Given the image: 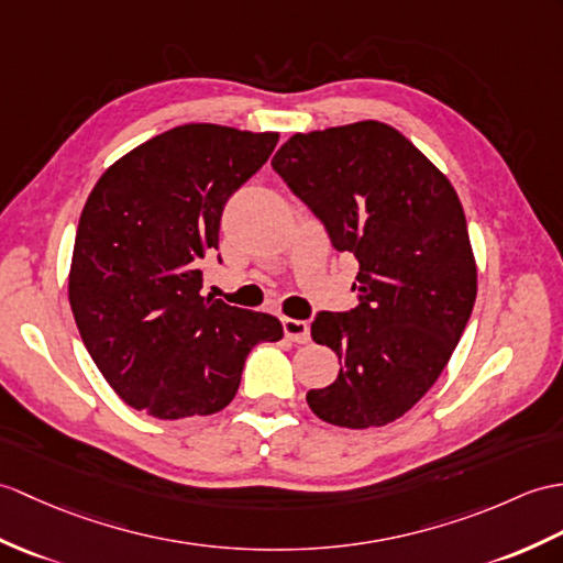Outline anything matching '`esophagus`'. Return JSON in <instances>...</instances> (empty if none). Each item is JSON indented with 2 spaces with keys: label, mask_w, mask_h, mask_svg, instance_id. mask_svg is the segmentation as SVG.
<instances>
[{
  "label": "esophagus",
  "mask_w": 563,
  "mask_h": 563,
  "mask_svg": "<svg viewBox=\"0 0 563 563\" xmlns=\"http://www.w3.org/2000/svg\"><path fill=\"white\" fill-rule=\"evenodd\" d=\"M283 331L285 338L292 343H307L309 341V323L299 319H283Z\"/></svg>",
  "instance_id": "1"
}]
</instances>
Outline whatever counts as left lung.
<instances>
[{"mask_svg": "<svg viewBox=\"0 0 563 563\" xmlns=\"http://www.w3.org/2000/svg\"><path fill=\"white\" fill-rule=\"evenodd\" d=\"M271 165L335 250L360 261V305L311 323L343 367L309 390V408L347 429L394 422L434 386L473 313L477 264L459 194L412 141L374 120L295 134Z\"/></svg>", "mask_w": 563, "mask_h": 563, "instance_id": "8db88e82", "label": "left lung"}]
</instances>
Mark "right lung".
<instances>
[{
    "label": "right lung",
    "instance_id": "obj_1",
    "mask_svg": "<svg viewBox=\"0 0 563 563\" xmlns=\"http://www.w3.org/2000/svg\"><path fill=\"white\" fill-rule=\"evenodd\" d=\"M276 132L181 124L104 169L78 220L69 305L114 394L158 420L213 415L244 360L283 325L201 295L230 196L258 173Z\"/></svg>",
    "mask_w": 563,
    "mask_h": 563
}]
</instances>
